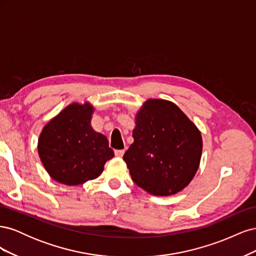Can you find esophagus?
<instances>
[{
    "label": "esophagus",
    "mask_w": 256,
    "mask_h": 256,
    "mask_svg": "<svg viewBox=\"0 0 256 256\" xmlns=\"http://www.w3.org/2000/svg\"><path fill=\"white\" fill-rule=\"evenodd\" d=\"M114 154H115V156H116V157L122 158V154H125V150H116L114 152Z\"/></svg>",
    "instance_id": "1"
}]
</instances>
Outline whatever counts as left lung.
<instances>
[{"label": "left lung", "mask_w": 256, "mask_h": 256, "mask_svg": "<svg viewBox=\"0 0 256 256\" xmlns=\"http://www.w3.org/2000/svg\"><path fill=\"white\" fill-rule=\"evenodd\" d=\"M132 136L122 159L138 187L168 196L191 182L202 157V134L175 104L146 100L136 114Z\"/></svg>", "instance_id": "1"}]
</instances>
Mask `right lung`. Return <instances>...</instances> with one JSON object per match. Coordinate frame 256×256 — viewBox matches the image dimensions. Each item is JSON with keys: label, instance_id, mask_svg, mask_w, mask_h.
<instances>
[{"label": "right lung", "instance_id": "right-lung-1", "mask_svg": "<svg viewBox=\"0 0 256 256\" xmlns=\"http://www.w3.org/2000/svg\"><path fill=\"white\" fill-rule=\"evenodd\" d=\"M94 110L88 102H72L42 130L38 154L46 171L60 184L76 186L95 180L114 157L108 138L90 125Z\"/></svg>", "mask_w": 256, "mask_h": 256}]
</instances>
